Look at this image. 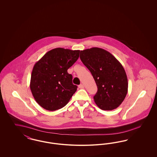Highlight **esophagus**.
<instances>
[{"label":"esophagus","mask_w":157,"mask_h":157,"mask_svg":"<svg viewBox=\"0 0 157 157\" xmlns=\"http://www.w3.org/2000/svg\"><path fill=\"white\" fill-rule=\"evenodd\" d=\"M78 87H79V88H81V89H82V88H84V86H83V84H81V85H79L78 86Z\"/></svg>","instance_id":"1"}]
</instances>
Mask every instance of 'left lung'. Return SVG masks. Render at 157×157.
<instances>
[{
    "label": "left lung",
    "mask_w": 157,
    "mask_h": 157,
    "mask_svg": "<svg viewBox=\"0 0 157 157\" xmlns=\"http://www.w3.org/2000/svg\"><path fill=\"white\" fill-rule=\"evenodd\" d=\"M80 58L97 85L94 97L95 104L105 111L118 108L126 97L128 87L127 74L121 63L111 53L99 48L81 51Z\"/></svg>",
    "instance_id": "left-lung-1"
}]
</instances>
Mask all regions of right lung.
<instances>
[{"label":"right lung","mask_w":157,"mask_h":157,"mask_svg":"<svg viewBox=\"0 0 157 157\" xmlns=\"http://www.w3.org/2000/svg\"><path fill=\"white\" fill-rule=\"evenodd\" d=\"M79 50L58 48L53 49L35 64L30 88L38 104L48 111L65 106L78 86L72 83V75L67 73L79 56Z\"/></svg>","instance_id":"right-lung-1"}]
</instances>
